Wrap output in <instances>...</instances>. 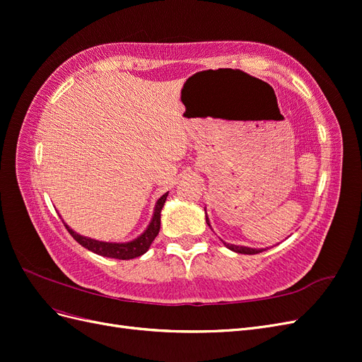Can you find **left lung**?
Listing matches in <instances>:
<instances>
[{"mask_svg": "<svg viewBox=\"0 0 362 362\" xmlns=\"http://www.w3.org/2000/svg\"><path fill=\"white\" fill-rule=\"evenodd\" d=\"M205 221H206L208 226L211 228V225H210V218H208L206 213H205ZM222 242H223V240H222ZM223 245H225L228 249H231V250L237 252V254H245V255H254V254H259V252H262V250H266V249H254V247H247V246L229 245V243H225V242H223ZM267 249H269V247H267Z\"/></svg>", "mask_w": 362, "mask_h": 362, "instance_id": "1", "label": "left lung"}]
</instances>
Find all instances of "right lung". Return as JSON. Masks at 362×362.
Segmentation results:
<instances>
[{"instance_id": "obj_1", "label": "right lung", "mask_w": 362, "mask_h": 362, "mask_svg": "<svg viewBox=\"0 0 362 362\" xmlns=\"http://www.w3.org/2000/svg\"><path fill=\"white\" fill-rule=\"evenodd\" d=\"M169 193H164L161 198L157 201L156 208H154V216H152L151 222L148 225V228L141 233L137 238L129 240V242L125 243H112V242H100V240L95 238H89L76 234L74 229H71L66 223V229L69 231V234L78 242L83 247L92 250L93 254H98L101 257H107V258H116V259H133L137 258L140 255H144L145 252H148L149 246L154 242L156 237L158 235L160 231V216H161V208L166 202Z\"/></svg>"}]
</instances>
